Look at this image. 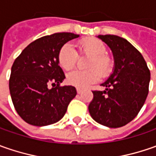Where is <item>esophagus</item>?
Here are the masks:
<instances>
[{
  "mask_svg": "<svg viewBox=\"0 0 156 156\" xmlns=\"http://www.w3.org/2000/svg\"><path fill=\"white\" fill-rule=\"evenodd\" d=\"M76 92H77V94H81L82 92V89H81V88H76Z\"/></svg>",
  "mask_w": 156,
  "mask_h": 156,
  "instance_id": "esophagus-1",
  "label": "esophagus"
}]
</instances>
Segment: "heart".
I'll list each match as a JSON object with an SVG mask.
<instances>
[{
  "instance_id": "b5f03b06",
  "label": "heart",
  "mask_w": 156,
  "mask_h": 156,
  "mask_svg": "<svg viewBox=\"0 0 156 156\" xmlns=\"http://www.w3.org/2000/svg\"><path fill=\"white\" fill-rule=\"evenodd\" d=\"M80 55H89L87 70H75L67 75V82L78 88H84L95 83L101 77H108L113 72L115 62L108 55L107 46L101 40L89 37L78 42ZM78 54L69 43H65L58 52V62L64 70L72 69L76 64Z\"/></svg>"
}]
</instances>
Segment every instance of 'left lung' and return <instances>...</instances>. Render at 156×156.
<instances>
[{"label": "left lung", "mask_w": 156, "mask_h": 156, "mask_svg": "<svg viewBox=\"0 0 156 156\" xmlns=\"http://www.w3.org/2000/svg\"><path fill=\"white\" fill-rule=\"evenodd\" d=\"M111 48L115 69L101 84L104 91L94 90L88 105L95 122L108 128H120L134 120L148 94L150 71L141 54L124 38L113 34L98 35Z\"/></svg>", "instance_id": "left-lung-1"}]
</instances>
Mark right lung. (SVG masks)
I'll return each mask as SVG.
<instances>
[{
	"mask_svg": "<svg viewBox=\"0 0 156 156\" xmlns=\"http://www.w3.org/2000/svg\"><path fill=\"white\" fill-rule=\"evenodd\" d=\"M77 37L79 34L65 32L41 37L27 46L13 63L9 91L15 110L28 124L47 126L57 122L75 97V87L60 85L65 75L59 66L58 52Z\"/></svg>",
	"mask_w": 156,
	"mask_h": 156,
	"instance_id": "obj_1",
	"label": "right lung"
}]
</instances>
